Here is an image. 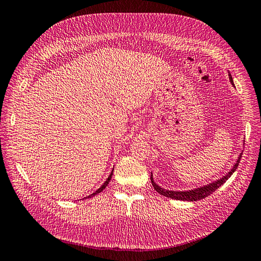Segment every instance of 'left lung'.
Returning a JSON list of instances; mask_svg holds the SVG:
<instances>
[{
	"instance_id": "8db88e82",
	"label": "left lung",
	"mask_w": 261,
	"mask_h": 261,
	"mask_svg": "<svg viewBox=\"0 0 261 261\" xmlns=\"http://www.w3.org/2000/svg\"><path fill=\"white\" fill-rule=\"evenodd\" d=\"M229 79H230V82L233 83L231 74H229ZM241 155H242V153L239 155V158L237 160V163H236V165L233 166V168L229 171V173L227 175H225V177L221 178L220 180H217L216 182H213V184H210L208 186H204V187H201V188H198V189H195V190H189V191H170V190H166V189H163V188L159 187L158 185L154 182L152 175H151L150 179H151V182H152V186L154 188V190L158 191L160 195H162V196L168 197V198H172V199H175V200H182V201H197V200H201V199H204L205 197L210 196L211 193L215 192L218 189V188L221 187L230 177H231V174L236 171V169L238 168V165H239L240 159H241Z\"/></svg>"
}]
</instances>
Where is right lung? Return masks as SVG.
<instances>
[{
    "mask_svg": "<svg viewBox=\"0 0 261 261\" xmlns=\"http://www.w3.org/2000/svg\"><path fill=\"white\" fill-rule=\"evenodd\" d=\"M112 174H113V171L111 172V174H110V175H109V177H108V179H107V181H106V182H105V184H103V185H102V186H101V187L99 188V189H98V190H96V191H95L94 193H92V195H91V196H89V197H93V196H95V195H96V193H100V192H101V191H102L103 189H105V188H106V187L108 186V184H109V181H110V180H111V178H112ZM89 197H88V198H89Z\"/></svg>",
    "mask_w": 261,
    "mask_h": 261,
    "instance_id": "add662e5",
    "label": "right lung"
}]
</instances>
